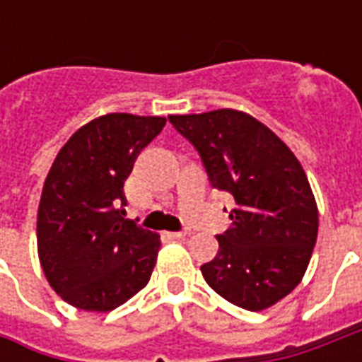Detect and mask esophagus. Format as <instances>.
Masks as SVG:
<instances>
[{"instance_id":"1","label":"esophagus","mask_w":362,"mask_h":362,"mask_svg":"<svg viewBox=\"0 0 362 362\" xmlns=\"http://www.w3.org/2000/svg\"><path fill=\"white\" fill-rule=\"evenodd\" d=\"M168 235L173 236V238H176V240H182V238L188 236V233H186V230H180V233H168Z\"/></svg>"}]
</instances>
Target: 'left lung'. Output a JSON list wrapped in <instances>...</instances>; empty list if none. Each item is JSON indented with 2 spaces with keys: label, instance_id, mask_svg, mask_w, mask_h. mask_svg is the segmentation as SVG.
<instances>
[{
  "label": "left lung",
  "instance_id": "8db88e82",
  "mask_svg": "<svg viewBox=\"0 0 362 362\" xmlns=\"http://www.w3.org/2000/svg\"><path fill=\"white\" fill-rule=\"evenodd\" d=\"M204 160L213 188L236 207L202 266L207 285L246 310H266L293 291L310 264L318 207L295 153L250 114L233 108L168 116Z\"/></svg>",
  "mask_w": 362,
  "mask_h": 362
}]
</instances>
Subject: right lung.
<instances>
[{
    "instance_id": "obj_1",
    "label": "right lung",
    "mask_w": 362,
    "mask_h": 362,
    "mask_svg": "<svg viewBox=\"0 0 362 362\" xmlns=\"http://www.w3.org/2000/svg\"><path fill=\"white\" fill-rule=\"evenodd\" d=\"M165 124L126 112L90 119L59 149L44 180L38 259L50 287L79 310L110 312L149 283L160 236L124 219V182Z\"/></svg>"
}]
</instances>
